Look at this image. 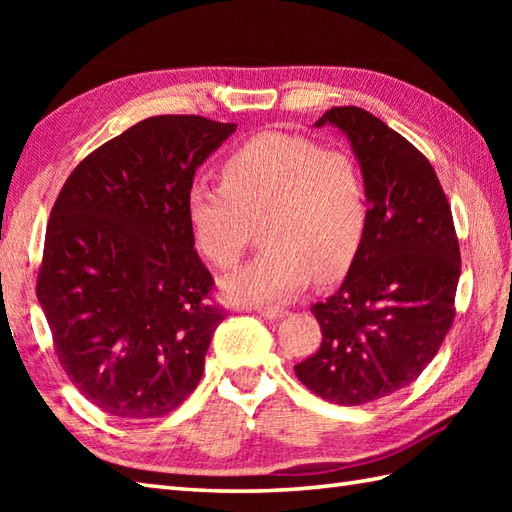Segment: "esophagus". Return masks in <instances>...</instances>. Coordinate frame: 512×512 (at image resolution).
I'll return each instance as SVG.
<instances>
[{"mask_svg": "<svg viewBox=\"0 0 512 512\" xmlns=\"http://www.w3.org/2000/svg\"><path fill=\"white\" fill-rule=\"evenodd\" d=\"M257 314L259 317H264V319H270V321H275V319H281L286 314V310L284 308H275V306H268V308H257Z\"/></svg>", "mask_w": 512, "mask_h": 512, "instance_id": "esophagus-1", "label": "esophagus"}]
</instances>
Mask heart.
<instances>
[{
  "mask_svg": "<svg viewBox=\"0 0 512 512\" xmlns=\"http://www.w3.org/2000/svg\"><path fill=\"white\" fill-rule=\"evenodd\" d=\"M195 244L217 268H235L262 228L264 250L224 279L228 299L279 303L339 277L365 237L369 202L358 162L288 132H262L233 149L222 184L198 180L187 195Z\"/></svg>",
  "mask_w": 512,
  "mask_h": 512,
  "instance_id": "obj_1",
  "label": "heart"
}]
</instances>
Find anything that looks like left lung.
Listing matches in <instances>:
<instances>
[{
	"label": "left lung",
	"instance_id": "1",
	"mask_svg": "<svg viewBox=\"0 0 512 512\" xmlns=\"http://www.w3.org/2000/svg\"><path fill=\"white\" fill-rule=\"evenodd\" d=\"M361 162L369 220L341 288L310 308L319 350L295 365L314 394L356 407L411 385L455 319L460 244L431 162L361 107L325 112Z\"/></svg>",
	"mask_w": 512,
	"mask_h": 512
}]
</instances>
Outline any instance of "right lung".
Masks as SVG:
<instances>
[{
    "instance_id": "obj_1",
    "label": "right lung",
    "mask_w": 512,
    "mask_h": 512,
    "mask_svg": "<svg viewBox=\"0 0 512 512\" xmlns=\"http://www.w3.org/2000/svg\"><path fill=\"white\" fill-rule=\"evenodd\" d=\"M151 116L85 156L50 211L37 299L72 385L116 418H160L198 387L226 310L187 211L195 169L235 132Z\"/></svg>"
}]
</instances>
